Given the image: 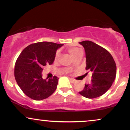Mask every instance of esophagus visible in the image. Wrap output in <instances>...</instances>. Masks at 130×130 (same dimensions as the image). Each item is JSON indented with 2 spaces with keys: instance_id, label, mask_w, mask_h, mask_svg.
I'll return each mask as SVG.
<instances>
[{
  "instance_id": "34e87169",
  "label": "esophagus",
  "mask_w": 130,
  "mask_h": 130,
  "mask_svg": "<svg viewBox=\"0 0 130 130\" xmlns=\"http://www.w3.org/2000/svg\"><path fill=\"white\" fill-rule=\"evenodd\" d=\"M69 79L70 80V81H71L72 83H74L76 82V80L73 78H69Z\"/></svg>"
}]
</instances>
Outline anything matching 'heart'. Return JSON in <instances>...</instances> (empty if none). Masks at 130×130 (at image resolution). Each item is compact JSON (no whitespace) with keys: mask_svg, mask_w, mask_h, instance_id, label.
Instances as JSON below:
<instances>
[{"mask_svg":"<svg viewBox=\"0 0 130 130\" xmlns=\"http://www.w3.org/2000/svg\"><path fill=\"white\" fill-rule=\"evenodd\" d=\"M80 50H79V49L76 48V47H71V48H70L69 50H68V53L70 54V55L73 58L75 57L76 56H77V54L79 53L80 51ZM60 53H57L56 54V56H55V61L57 62V61L59 60V57H60ZM74 67V65H71V66H70V68H73V67Z\"/></svg>","mask_w":130,"mask_h":130,"instance_id":"1","label":"heart"}]
</instances>
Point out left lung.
Segmentation results:
<instances>
[{
  "instance_id": "1",
  "label": "left lung",
  "mask_w": 130,
  "mask_h": 130,
  "mask_svg": "<svg viewBox=\"0 0 130 130\" xmlns=\"http://www.w3.org/2000/svg\"><path fill=\"white\" fill-rule=\"evenodd\" d=\"M84 47L86 58V70L92 73V81L85 84L79 92L87 98L99 97L111 87L116 76L117 68L112 56L106 50L90 41L79 43Z\"/></svg>"
}]
</instances>
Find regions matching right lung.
I'll return each instance as SVG.
<instances>
[{"label": "right lung", "instance_id": "add662e5", "mask_svg": "<svg viewBox=\"0 0 130 130\" xmlns=\"http://www.w3.org/2000/svg\"><path fill=\"white\" fill-rule=\"evenodd\" d=\"M63 44L38 42L27 46L20 54L14 67V77L19 87L27 96L34 100H42L57 89L59 78L43 79L42 71L46 64L51 65L57 50Z\"/></svg>", "mask_w": 130, "mask_h": 130}]
</instances>
